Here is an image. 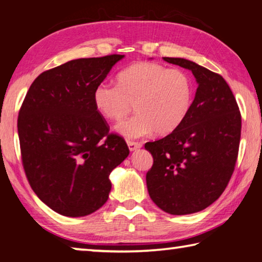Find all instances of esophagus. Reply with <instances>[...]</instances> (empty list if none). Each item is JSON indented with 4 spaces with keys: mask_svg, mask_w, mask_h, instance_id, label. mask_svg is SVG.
Masks as SVG:
<instances>
[{
    "mask_svg": "<svg viewBox=\"0 0 262 262\" xmlns=\"http://www.w3.org/2000/svg\"><path fill=\"white\" fill-rule=\"evenodd\" d=\"M127 144H128V148H129L130 151H136V150H139L142 147V144L139 143V142L129 141Z\"/></svg>",
    "mask_w": 262,
    "mask_h": 262,
    "instance_id": "obj_1",
    "label": "esophagus"
}]
</instances>
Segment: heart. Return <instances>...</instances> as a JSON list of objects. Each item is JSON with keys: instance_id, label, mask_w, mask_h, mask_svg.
<instances>
[{"instance_id": "heart-1", "label": "heart", "mask_w": 262, "mask_h": 262, "mask_svg": "<svg viewBox=\"0 0 262 262\" xmlns=\"http://www.w3.org/2000/svg\"><path fill=\"white\" fill-rule=\"evenodd\" d=\"M194 85L181 69L137 62L118 74V84L100 82L92 91L95 108L107 120H120L134 103L135 115L119 122L115 132L127 140L176 130L187 117Z\"/></svg>"}]
</instances>
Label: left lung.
<instances>
[{"label":"left lung","mask_w":262,"mask_h":262,"mask_svg":"<svg viewBox=\"0 0 262 262\" xmlns=\"http://www.w3.org/2000/svg\"><path fill=\"white\" fill-rule=\"evenodd\" d=\"M193 73L198 83L184 122L161 140L145 143L154 164L147 173L151 200L171 215L201 211L224 192L236 165L242 117L221 75L183 57H163Z\"/></svg>","instance_id":"1"}]
</instances>
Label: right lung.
I'll return each mask as SVG.
<instances>
[{
  "mask_svg": "<svg viewBox=\"0 0 262 262\" xmlns=\"http://www.w3.org/2000/svg\"><path fill=\"white\" fill-rule=\"evenodd\" d=\"M125 55L76 59L31 84L18 115L21 161L37 196L68 217L90 215L107 201L110 173L129 155L108 134L92 91Z\"/></svg>",
  "mask_w": 262,
  "mask_h": 262,
  "instance_id": "1",
  "label": "right lung"
}]
</instances>
